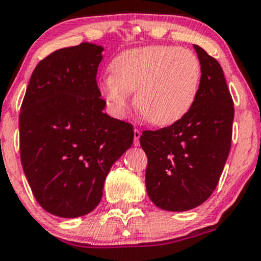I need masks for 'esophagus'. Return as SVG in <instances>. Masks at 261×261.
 I'll return each instance as SVG.
<instances>
[{
  "instance_id": "obj_1",
  "label": "esophagus",
  "mask_w": 261,
  "mask_h": 261,
  "mask_svg": "<svg viewBox=\"0 0 261 261\" xmlns=\"http://www.w3.org/2000/svg\"><path fill=\"white\" fill-rule=\"evenodd\" d=\"M141 130L134 129V146H139V138H141Z\"/></svg>"
}]
</instances>
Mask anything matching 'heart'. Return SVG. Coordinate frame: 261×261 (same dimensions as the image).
<instances>
[{
	"label": "heart",
	"mask_w": 261,
	"mask_h": 261,
	"mask_svg": "<svg viewBox=\"0 0 261 261\" xmlns=\"http://www.w3.org/2000/svg\"><path fill=\"white\" fill-rule=\"evenodd\" d=\"M104 80V96L122 115L134 103L142 117L155 127H167L185 117L197 98L202 68L187 49L167 45L134 47L118 54Z\"/></svg>",
	"instance_id": "obj_1"
}]
</instances>
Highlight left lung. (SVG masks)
<instances>
[{
  "mask_svg": "<svg viewBox=\"0 0 261 261\" xmlns=\"http://www.w3.org/2000/svg\"><path fill=\"white\" fill-rule=\"evenodd\" d=\"M193 47L202 68L195 104L178 122L139 138L148 158L147 193L166 211L202 205L216 189L231 147L233 103L224 71L202 47Z\"/></svg>",
  "mask_w": 261,
  "mask_h": 261,
  "instance_id": "obj_1",
  "label": "left lung"
}]
</instances>
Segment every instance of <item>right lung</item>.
<instances>
[{
    "label": "right lung",
    "mask_w": 261,
    "mask_h": 261,
    "mask_svg": "<svg viewBox=\"0 0 261 261\" xmlns=\"http://www.w3.org/2000/svg\"><path fill=\"white\" fill-rule=\"evenodd\" d=\"M103 46L54 51L32 72L20 113L25 176L45 211L64 219L99 205L112 166L130 148L129 123L104 113L96 84Z\"/></svg>",
    "instance_id": "1"
}]
</instances>
